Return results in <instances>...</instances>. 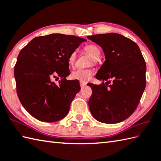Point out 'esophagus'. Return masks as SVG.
<instances>
[{
    "mask_svg": "<svg viewBox=\"0 0 161 161\" xmlns=\"http://www.w3.org/2000/svg\"><path fill=\"white\" fill-rule=\"evenodd\" d=\"M80 86H81V88L86 86V82H84V81H80Z\"/></svg>",
    "mask_w": 161,
    "mask_h": 161,
    "instance_id": "34e87169",
    "label": "esophagus"
}]
</instances>
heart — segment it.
<instances>
[{"mask_svg": "<svg viewBox=\"0 0 161 161\" xmlns=\"http://www.w3.org/2000/svg\"><path fill=\"white\" fill-rule=\"evenodd\" d=\"M84 50L89 54L93 61L97 59L100 56V50L94 44H88L84 47ZM75 59H76V52H72L68 57V64L70 66H73ZM93 72L90 69H77L71 73V78L81 81H87L90 80Z\"/></svg>", "mask_w": 161, "mask_h": 161, "instance_id": "b5f03b06", "label": "heart"}]
</instances>
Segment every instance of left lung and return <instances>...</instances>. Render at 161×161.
Listing matches in <instances>:
<instances>
[{
    "mask_svg": "<svg viewBox=\"0 0 161 161\" xmlns=\"http://www.w3.org/2000/svg\"><path fill=\"white\" fill-rule=\"evenodd\" d=\"M87 38L102 47L106 58L96 74L103 82L88 84L93 91L88 101L90 111L101 122H120L135 111L145 88L144 57L137 44L119 34H98Z\"/></svg>",
    "mask_w": 161,
    "mask_h": 161,
    "instance_id": "1",
    "label": "left lung"
}]
</instances>
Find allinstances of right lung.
I'll return each instance as SVG.
<instances>
[{"instance_id": "add662e5", "label": "right lung", "mask_w": 161, "mask_h": 161, "mask_svg": "<svg viewBox=\"0 0 161 161\" xmlns=\"http://www.w3.org/2000/svg\"><path fill=\"white\" fill-rule=\"evenodd\" d=\"M86 41L73 35L51 34L33 39L20 51L14 66L16 93L25 110L39 121L60 120L81 89L77 80L68 81V57ZM61 78L59 84L53 78Z\"/></svg>"}]
</instances>
